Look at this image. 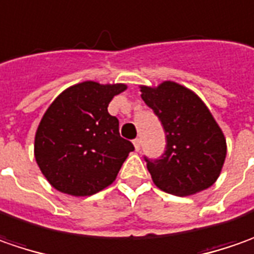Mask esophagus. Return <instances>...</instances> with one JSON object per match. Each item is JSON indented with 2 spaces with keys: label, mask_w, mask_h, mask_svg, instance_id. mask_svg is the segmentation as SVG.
<instances>
[{
  "label": "esophagus",
  "mask_w": 254,
  "mask_h": 254,
  "mask_svg": "<svg viewBox=\"0 0 254 254\" xmlns=\"http://www.w3.org/2000/svg\"><path fill=\"white\" fill-rule=\"evenodd\" d=\"M133 144H135L136 150H140V146H142V140H140L139 137H136L135 140H133Z\"/></svg>",
  "instance_id": "obj_1"
}]
</instances>
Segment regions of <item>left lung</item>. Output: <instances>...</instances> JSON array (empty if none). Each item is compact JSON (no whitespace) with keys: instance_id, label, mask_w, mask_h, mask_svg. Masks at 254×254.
Here are the masks:
<instances>
[{"instance_id":"left-lung-1","label":"left lung","mask_w":254,"mask_h":254,"mask_svg":"<svg viewBox=\"0 0 254 254\" xmlns=\"http://www.w3.org/2000/svg\"><path fill=\"white\" fill-rule=\"evenodd\" d=\"M140 91L166 133L164 153L159 159L144 156L154 184L180 197L211 187L222 170L226 140L205 104L173 81Z\"/></svg>"}]
</instances>
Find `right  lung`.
Listing matches in <instances>:
<instances>
[{
  "instance_id": "add662e5",
  "label": "right lung",
  "mask_w": 254,
  "mask_h": 254,
  "mask_svg": "<svg viewBox=\"0 0 254 254\" xmlns=\"http://www.w3.org/2000/svg\"><path fill=\"white\" fill-rule=\"evenodd\" d=\"M125 84L84 81L63 91L45 112L35 136V159L60 192L85 197L117 179L135 147L121 137L119 121L108 114Z\"/></svg>"
}]
</instances>
